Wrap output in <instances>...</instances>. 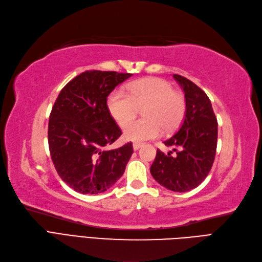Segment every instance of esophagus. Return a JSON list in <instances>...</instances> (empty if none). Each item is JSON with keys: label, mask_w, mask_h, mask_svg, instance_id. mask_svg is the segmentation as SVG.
I'll return each instance as SVG.
<instances>
[{"label": "esophagus", "mask_w": 262, "mask_h": 262, "mask_svg": "<svg viewBox=\"0 0 262 262\" xmlns=\"http://www.w3.org/2000/svg\"><path fill=\"white\" fill-rule=\"evenodd\" d=\"M140 147H142L141 143H133V149L134 150H138Z\"/></svg>", "instance_id": "esophagus-1"}]
</instances>
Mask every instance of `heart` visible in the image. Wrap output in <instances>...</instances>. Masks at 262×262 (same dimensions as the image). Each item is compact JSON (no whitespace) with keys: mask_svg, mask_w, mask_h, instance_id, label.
<instances>
[{"mask_svg":"<svg viewBox=\"0 0 262 262\" xmlns=\"http://www.w3.org/2000/svg\"><path fill=\"white\" fill-rule=\"evenodd\" d=\"M129 93L116 89L108 95L107 108L114 120L121 127L134 118L138 108L145 106L144 120L128 124L123 138L131 142L155 139L164 130L177 128L182 121L186 103L182 93L173 91L168 81L160 78H145L128 86Z\"/></svg>","mask_w":262,"mask_h":262,"instance_id":"heart-1","label":"heart"}]
</instances>
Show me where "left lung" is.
Returning a JSON list of instances; mask_svg holds the SVG:
<instances>
[{
	"label": "left lung",
	"mask_w": 262,
	"mask_h": 262,
	"mask_svg": "<svg viewBox=\"0 0 262 262\" xmlns=\"http://www.w3.org/2000/svg\"><path fill=\"white\" fill-rule=\"evenodd\" d=\"M173 78L184 92L185 117L178 132L164 142L172 150L165 154L157 149L150 173L160 185L183 193L200 185L209 173L217 150L218 122L203 90L185 77Z\"/></svg>",
	"instance_id": "1"
}]
</instances>
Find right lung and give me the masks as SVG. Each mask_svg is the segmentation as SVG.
<instances>
[{"label":"right lung","mask_w":262,"mask_h":262,"mask_svg":"<svg viewBox=\"0 0 262 262\" xmlns=\"http://www.w3.org/2000/svg\"><path fill=\"white\" fill-rule=\"evenodd\" d=\"M132 74L88 70L62 88L49 120V147L58 176L81 194H100L124 172L133 154L129 142L107 149L121 135L107 97Z\"/></svg>","instance_id":"add662e5"}]
</instances>
